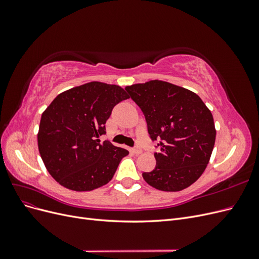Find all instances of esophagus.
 Instances as JSON below:
<instances>
[{
	"label": "esophagus",
	"mask_w": 259,
	"mask_h": 259,
	"mask_svg": "<svg viewBox=\"0 0 259 259\" xmlns=\"http://www.w3.org/2000/svg\"><path fill=\"white\" fill-rule=\"evenodd\" d=\"M133 153H134V154H140V153H142L143 152V150H142V149H140L139 147H136V148H134V149H133Z\"/></svg>",
	"instance_id": "obj_1"
}]
</instances>
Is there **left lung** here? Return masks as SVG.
<instances>
[{"mask_svg": "<svg viewBox=\"0 0 259 259\" xmlns=\"http://www.w3.org/2000/svg\"><path fill=\"white\" fill-rule=\"evenodd\" d=\"M125 90L142 109L152 140L161 139L156 166L144 173L161 191L184 190L205 170L215 145L213 115L197 94L168 82L152 80Z\"/></svg>", "mask_w": 259, "mask_h": 259, "instance_id": "left-lung-1", "label": "left lung"}]
</instances>
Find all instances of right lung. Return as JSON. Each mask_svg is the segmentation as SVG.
Returning <instances> with one entry per match:
<instances>
[{
	"label": "right lung",
	"instance_id": "1",
	"mask_svg": "<svg viewBox=\"0 0 259 259\" xmlns=\"http://www.w3.org/2000/svg\"><path fill=\"white\" fill-rule=\"evenodd\" d=\"M130 98L121 86L90 82L60 93L42 113L37 147L51 176L67 189L91 191L112 179L126 149L108 140L113 107Z\"/></svg>",
	"mask_w": 259,
	"mask_h": 259
}]
</instances>
